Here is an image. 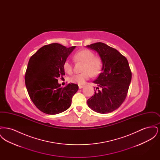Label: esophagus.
<instances>
[{
	"label": "esophagus",
	"instance_id": "34e87169",
	"mask_svg": "<svg viewBox=\"0 0 160 160\" xmlns=\"http://www.w3.org/2000/svg\"><path fill=\"white\" fill-rule=\"evenodd\" d=\"M84 86H81V85H78V88L79 89H82V88H84Z\"/></svg>",
	"mask_w": 160,
	"mask_h": 160
}]
</instances>
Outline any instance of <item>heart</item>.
<instances>
[{
	"instance_id": "obj_1",
	"label": "heart",
	"mask_w": 160,
	"mask_h": 160,
	"mask_svg": "<svg viewBox=\"0 0 160 160\" xmlns=\"http://www.w3.org/2000/svg\"><path fill=\"white\" fill-rule=\"evenodd\" d=\"M74 59L76 62L84 63L83 71L80 74H75L70 77L69 81L74 83L84 84L89 79L91 75L97 76L101 69V61L98 57L95 56L93 53L89 50H83L74 55ZM65 71L71 74L73 71V65L70 60L67 59L63 63Z\"/></svg>"
}]
</instances>
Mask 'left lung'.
<instances>
[{
	"label": "left lung",
	"instance_id": "1",
	"mask_svg": "<svg viewBox=\"0 0 160 160\" xmlns=\"http://www.w3.org/2000/svg\"><path fill=\"white\" fill-rule=\"evenodd\" d=\"M99 54L101 73L93 82L98 92L88 99V106L95 112L104 114L118 108L126 98L131 80L127 58L117 50L102 42L86 46Z\"/></svg>",
	"mask_w": 160,
	"mask_h": 160
}]
</instances>
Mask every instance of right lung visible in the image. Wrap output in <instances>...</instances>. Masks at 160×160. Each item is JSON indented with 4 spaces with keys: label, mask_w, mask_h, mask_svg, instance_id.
I'll list each match as a JSON object with an SVG mask.
<instances>
[{
    "label": "right lung",
    "mask_w": 160,
    "mask_h": 160,
    "mask_svg": "<svg viewBox=\"0 0 160 160\" xmlns=\"http://www.w3.org/2000/svg\"><path fill=\"white\" fill-rule=\"evenodd\" d=\"M75 48L50 44L40 48L29 61L25 74L27 91L35 106L44 113L59 114L71 105L78 86L69 83L61 88L57 78L65 75L63 63Z\"/></svg>",
    "instance_id": "add662e5"
}]
</instances>
